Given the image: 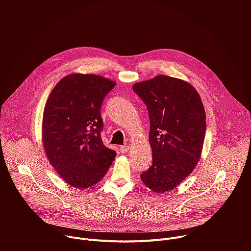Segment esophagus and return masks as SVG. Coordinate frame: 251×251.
<instances>
[{"label":"esophagus","mask_w":251,"mask_h":251,"mask_svg":"<svg viewBox=\"0 0 251 251\" xmlns=\"http://www.w3.org/2000/svg\"><path fill=\"white\" fill-rule=\"evenodd\" d=\"M130 150V147L129 146H121L120 147V151H121V153H127L128 151Z\"/></svg>","instance_id":"obj_1"}]
</instances>
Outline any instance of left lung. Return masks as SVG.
Segmentation results:
<instances>
[{"mask_svg": "<svg viewBox=\"0 0 251 251\" xmlns=\"http://www.w3.org/2000/svg\"><path fill=\"white\" fill-rule=\"evenodd\" d=\"M133 90L145 102L153 163L141 180L153 192L174 190L196 168L205 135V111L189 82L168 75L140 81Z\"/></svg>", "mask_w": 251, "mask_h": 251, "instance_id": "left-lung-1", "label": "left lung"}]
</instances>
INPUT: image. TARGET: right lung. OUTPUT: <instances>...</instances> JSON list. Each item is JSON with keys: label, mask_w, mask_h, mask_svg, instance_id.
Returning <instances> with one entry per match:
<instances>
[{"label": "right lung", "mask_w": 251, "mask_h": 251, "mask_svg": "<svg viewBox=\"0 0 251 251\" xmlns=\"http://www.w3.org/2000/svg\"><path fill=\"white\" fill-rule=\"evenodd\" d=\"M115 85L100 75L71 74L57 82L47 100L42 125L44 148L54 170L71 187H93L116 157L100 135L102 101Z\"/></svg>", "instance_id": "add662e5"}]
</instances>
